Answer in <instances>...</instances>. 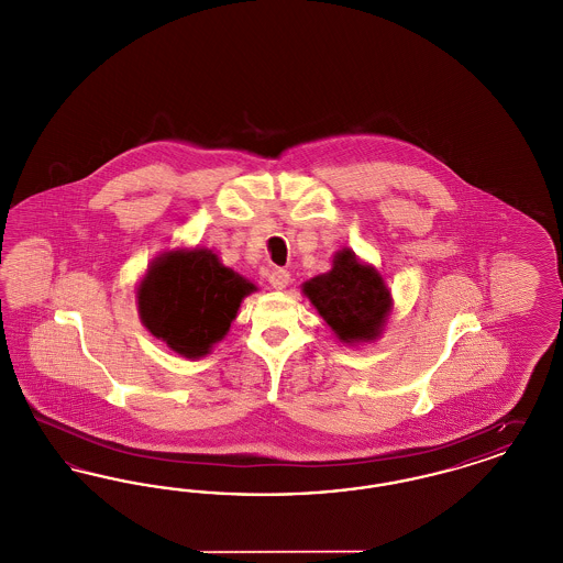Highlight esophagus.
<instances>
[{
	"instance_id": "1",
	"label": "esophagus",
	"mask_w": 563,
	"mask_h": 563,
	"mask_svg": "<svg viewBox=\"0 0 563 563\" xmlns=\"http://www.w3.org/2000/svg\"><path fill=\"white\" fill-rule=\"evenodd\" d=\"M289 280H291V274L287 269L276 268L269 272L268 283L276 291H283L289 285Z\"/></svg>"
}]
</instances>
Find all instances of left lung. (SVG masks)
<instances>
[{
	"instance_id": "8db88e82",
	"label": "left lung",
	"mask_w": 563,
	"mask_h": 563,
	"mask_svg": "<svg viewBox=\"0 0 563 563\" xmlns=\"http://www.w3.org/2000/svg\"><path fill=\"white\" fill-rule=\"evenodd\" d=\"M303 294L342 342L375 340L393 303L382 276L358 264L352 251H340L333 268L308 280Z\"/></svg>"
}]
</instances>
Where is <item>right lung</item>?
<instances>
[{"instance_id":"1","label":"right lung","mask_w":563,"mask_h":563,"mask_svg":"<svg viewBox=\"0 0 563 563\" xmlns=\"http://www.w3.org/2000/svg\"><path fill=\"white\" fill-rule=\"evenodd\" d=\"M255 285L207 249L170 251L139 285V314L152 335L188 358L205 356L236 319Z\"/></svg>"}]
</instances>
